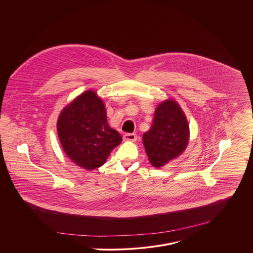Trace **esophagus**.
<instances>
[{
    "instance_id": "1",
    "label": "esophagus",
    "mask_w": 253,
    "mask_h": 253,
    "mask_svg": "<svg viewBox=\"0 0 253 253\" xmlns=\"http://www.w3.org/2000/svg\"><path fill=\"white\" fill-rule=\"evenodd\" d=\"M123 139L124 141H127V142H135L137 140V136L134 133H126Z\"/></svg>"
}]
</instances>
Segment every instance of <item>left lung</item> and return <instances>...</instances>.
<instances>
[{"label":"left lung","mask_w":253,"mask_h":253,"mask_svg":"<svg viewBox=\"0 0 253 253\" xmlns=\"http://www.w3.org/2000/svg\"><path fill=\"white\" fill-rule=\"evenodd\" d=\"M189 142V126L179 103L167 98L155 111L151 128L143 134V144L150 163L161 168L177 158Z\"/></svg>","instance_id":"obj_1"}]
</instances>
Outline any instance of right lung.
I'll return each mask as SVG.
<instances>
[{"label": "right lung", "instance_id": "obj_1", "mask_svg": "<svg viewBox=\"0 0 253 253\" xmlns=\"http://www.w3.org/2000/svg\"><path fill=\"white\" fill-rule=\"evenodd\" d=\"M57 131L67 157L87 170L102 166L122 142L121 134L107 123L102 98L92 90L65 106L58 118Z\"/></svg>", "mask_w": 253, "mask_h": 253}]
</instances>
